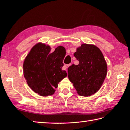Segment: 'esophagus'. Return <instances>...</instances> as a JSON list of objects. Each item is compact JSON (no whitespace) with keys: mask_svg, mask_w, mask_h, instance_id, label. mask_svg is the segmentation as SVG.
Segmentation results:
<instances>
[{"mask_svg":"<svg viewBox=\"0 0 130 130\" xmlns=\"http://www.w3.org/2000/svg\"><path fill=\"white\" fill-rule=\"evenodd\" d=\"M70 65V64H65V65H64V67H65V68H68V67H69Z\"/></svg>","mask_w":130,"mask_h":130,"instance_id":"obj_1","label":"esophagus"}]
</instances>
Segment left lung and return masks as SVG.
<instances>
[{"mask_svg":"<svg viewBox=\"0 0 130 130\" xmlns=\"http://www.w3.org/2000/svg\"><path fill=\"white\" fill-rule=\"evenodd\" d=\"M74 56L79 63L68 68V78L79 95L91 96L100 89L107 76L106 61L99 48L86 43L77 49Z\"/></svg>","mask_w":130,"mask_h":130,"instance_id":"left-lung-1","label":"left lung"}]
</instances>
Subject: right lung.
Segmentation results:
<instances>
[{"mask_svg":"<svg viewBox=\"0 0 130 130\" xmlns=\"http://www.w3.org/2000/svg\"><path fill=\"white\" fill-rule=\"evenodd\" d=\"M50 50L49 45L37 43L23 62V74L28 85L41 96L53 94L59 82L67 76L62 70L65 48L58 46L53 53Z\"/></svg>","mask_w":130,"mask_h":130,"instance_id":"1","label":"right lung"}]
</instances>
